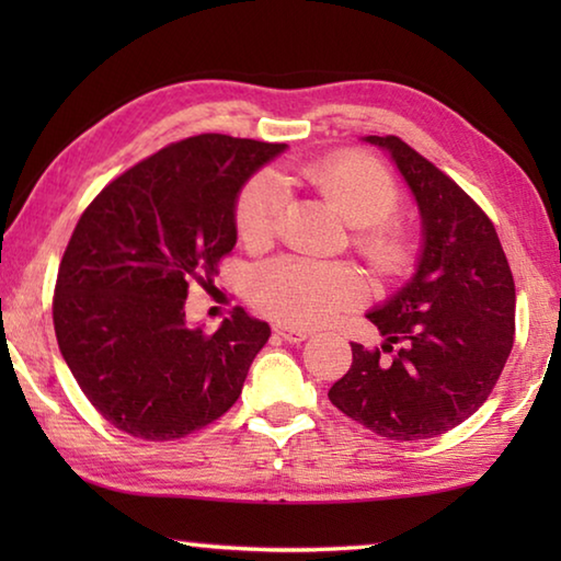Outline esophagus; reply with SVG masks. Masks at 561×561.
<instances>
[{
    "label": "esophagus",
    "mask_w": 561,
    "mask_h": 561,
    "mask_svg": "<svg viewBox=\"0 0 561 561\" xmlns=\"http://www.w3.org/2000/svg\"><path fill=\"white\" fill-rule=\"evenodd\" d=\"M274 334H279L284 341H289V344H299V341L309 336V331L307 329H294V327H287V324H277V327H274Z\"/></svg>",
    "instance_id": "34e87169"
}]
</instances>
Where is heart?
Returning <instances> with one entry per match:
<instances>
[{"label":"heart","mask_w":561,"mask_h":561,"mask_svg":"<svg viewBox=\"0 0 561 561\" xmlns=\"http://www.w3.org/2000/svg\"><path fill=\"white\" fill-rule=\"evenodd\" d=\"M297 178L354 225V250L381 279H398L413 267L417 242L393 213L401 187L388 168L358 150H341L301 165ZM282 222V190L270 173L247 180L234 201V230L250 250L272 244ZM368 297L364 272L346 262L279 257L264 262L250 279V299L264 314L289 327H314Z\"/></svg>","instance_id":"heart-1"}]
</instances>
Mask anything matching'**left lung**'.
I'll return each mask as SVG.
<instances>
[{
  "label": "left lung",
  "instance_id": "8db88e82",
  "mask_svg": "<svg viewBox=\"0 0 561 561\" xmlns=\"http://www.w3.org/2000/svg\"><path fill=\"white\" fill-rule=\"evenodd\" d=\"M366 140L391 150L411 185L425 247L413 282L368 314L386 344L351 341L354 360L329 401L381 438L425 440L468 421L495 388L515 341V279L495 225L453 178L398 136Z\"/></svg>",
  "mask_w": 561,
  "mask_h": 561
}]
</instances>
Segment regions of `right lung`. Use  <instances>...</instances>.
<instances>
[{
  "mask_svg": "<svg viewBox=\"0 0 561 561\" xmlns=\"http://www.w3.org/2000/svg\"><path fill=\"white\" fill-rule=\"evenodd\" d=\"M284 144L203 133L160 148L93 197L59 264L54 331L83 396L113 428L165 443L205 428L242 393L270 327L234 307L187 327L193 284L215 289L237 242L234 201Z\"/></svg>",
  "mask_w": 561,
  "mask_h": 561,
  "instance_id": "obj_1",
  "label": "right lung"
}]
</instances>
